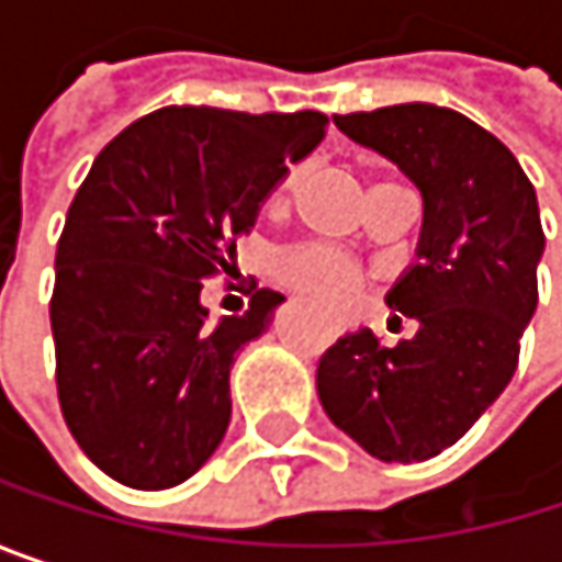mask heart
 I'll list each match as a JSON object with an SVG mask.
<instances>
[{
  "mask_svg": "<svg viewBox=\"0 0 562 562\" xmlns=\"http://www.w3.org/2000/svg\"><path fill=\"white\" fill-rule=\"evenodd\" d=\"M295 184H299V169H289L277 184L273 198L277 201L292 198ZM277 277L292 292H299V295H305L312 302H322V305L348 302L364 282L361 267L351 257H345V254H338L331 247H318V244H305V247H295V250L282 254L277 260Z\"/></svg>",
  "mask_w": 562,
  "mask_h": 562,
  "instance_id": "obj_1",
  "label": "heart"
}]
</instances>
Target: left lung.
I'll return each mask as SVG.
<instances>
[{
    "label": "left lung",
    "instance_id": "obj_1",
    "mask_svg": "<svg viewBox=\"0 0 562 562\" xmlns=\"http://www.w3.org/2000/svg\"><path fill=\"white\" fill-rule=\"evenodd\" d=\"M335 126L423 194L419 263L387 292L419 328L393 348L371 328L338 338L318 361V400L374 459L423 462L459 442L517 371L543 254L537 194L505 143L456 110L400 103Z\"/></svg>",
    "mask_w": 562,
    "mask_h": 562
}]
</instances>
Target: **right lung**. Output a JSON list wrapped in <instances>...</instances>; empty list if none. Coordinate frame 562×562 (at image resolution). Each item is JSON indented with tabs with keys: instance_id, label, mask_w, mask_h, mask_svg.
Wrapping results in <instances>:
<instances>
[{
	"instance_id": "obj_1",
	"label": "right lung",
	"mask_w": 562,
	"mask_h": 562,
	"mask_svg": "<svg viewBox=\"0 0 562 562\" xmlns=\"http://www.w3.org/2000/svg\"><path fill=\"white\" fill-rule=\"evenodd\" d=\"M328 116L162 106L110 139L57 240V400L87 459L120 485L191 479L231 423L234 355L260 338L280 292L207 325L201 282L231 270L237 237Z\"/></svg>"
}]
</instances>
